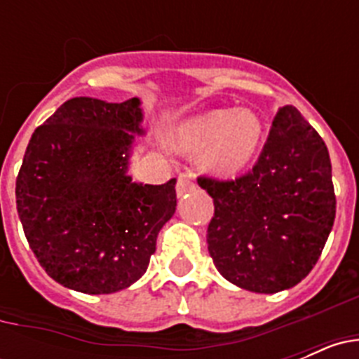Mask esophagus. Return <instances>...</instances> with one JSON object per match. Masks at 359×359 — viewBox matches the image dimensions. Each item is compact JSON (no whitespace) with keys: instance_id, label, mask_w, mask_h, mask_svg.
<instances>
[{"instance_id":"obj_1","label":"esophagus","mask_w":359,"mask_h":359,"mask_svg":"<svg viewBox=\"0 0 359 359\" xmlns=\"http://www.w3.org/2000/svg\"><path fill=\"white\" fill-rule=\"evenodd\" d=\"M196 189V183L192 180H189L187 176H180L177 177V185H176V194L177 198H183L185 194L192 192Z\"/></svg>"}]
</instances>
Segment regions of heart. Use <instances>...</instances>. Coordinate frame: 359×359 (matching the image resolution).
I'll return each mask as SVG.
<instances>
[{
    "label": "heart",
    "mask_w": 359,
    "mask_h": 359,
    "mask_svg": "<svg viewBox=\"0 0 359 359\" xmlns=\"http://www.w3.org/2000/svg\"><path fill=\"white\" fill-rule=\"evenodd\" d=\"M264 126L252 109H214L187 120L174 133L180 151H205V167L215 174H236L259 151Z\"/></svg>",
    "instance_id": "b5f03b06"
}]
</instances>
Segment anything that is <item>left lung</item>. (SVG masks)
<instances>
[{
	"mask_svg": "<svg viewBox=\"0 0 359 359\" xmlns=\"http://www.w3.org/2000/svg\"><path fill=\"white\" fill-rule=\"evenodd\" d=\"M198 183L214 199L208 252L228 282L271 294L309 275L332 230L336 198L327 145L297 107L277 111L252 170Z\"/></svg>",
	"mask_w": 359,
	"mask_h": 359,
	"instance_id": "left-lung-1",
	"label": "left lung"
}]
</instances>
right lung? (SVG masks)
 Listing matches in <instances>:
<instances>
[{
	"instance_id": "1",
	"label": "right lung",
	"mask_w": 359,
	"mask_h": 359,
	"mask_svg": "<svg viewBox=\"0 0 359 359\" xmlns=\"http://www.w3.org/2000/svg\"><path fill=\"white\" fill-rule=\"evenodd\" d=\"M140 98H69L34 131L15 180V205L32 252L61 286L109 294L135 284L176 212V180L129 176Z\"/></svg>"
}]
</instances>
